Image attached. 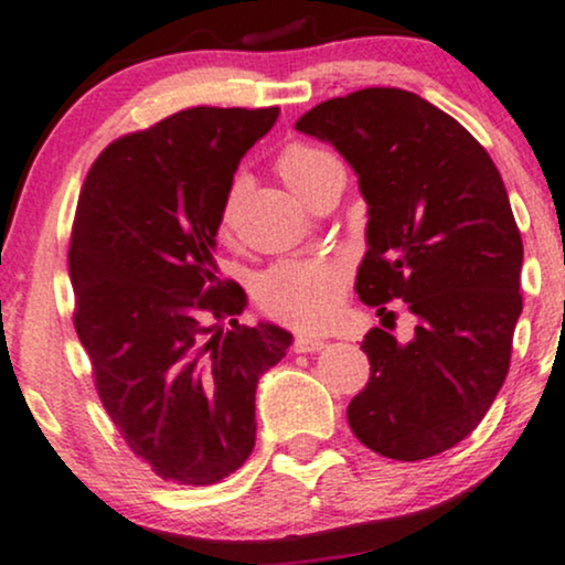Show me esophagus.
I'll list each match as a JSON object with an SVG mask.
<instances>
[{"mask_svg":"<svg viewBox=\"0 0 565 565\" xmlns=\"http://www.w3.org/2000/svg\"><path fill=\"white\" fill-rule=\"evenodd\" d=\"M324 345H327V340L315 338V335H298L294 340V351L296 353H315V351H322Z\"/></svg>","mask_w":565,"mask_h":565,"instance_id":"34e87169","label":"esophagus"}]
</instances>
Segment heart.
Instances as JSON below:
<instances>
[{"instance_id": "1", "label": "heart", "mask_w": 565, "mask_h": 565, "mask_svg": "<svg viewBox=\"0 0 565 565\" xmlns=\"http://www.w3.org/2000/svg\"><path fill=\"white\" fill-rule=\"evenodd\" d=\"M338 167L330 151L311 143H288L277 157V172L294 193L303 201L322 183L327 172ZM241 185L230 188L220 209V230L227 233L233 225L235 201ZM348 267L343 259H296L269 267L254 285V298L264 315L280 319L301 330H322L335 319L345 298Z\"/></svg>"}]
</instances>
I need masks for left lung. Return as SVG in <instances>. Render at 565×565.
Masks as SVG:
<instances>
[{
  "label": "left lung",
  "instance_id": "8db88e82",
  "mask_svg": "<svg viewBox=\"0 0 565 565\" xmlns=\"http://www.w3.org/2000/svg\"><path fill=\"white\" fill-rule=\"evenodd\" d=\"M332 143L369 204L356 294L401 301L414 340L372 327L369 382L348 406L366 448L422 461L484 419L511 366L524 246L495 162L461 122L403 88H361L298 117ZM393 315V311H390Z\"/></svg>",
  "mask_w": 565,
  "mask_h": 565
}]
</instances>
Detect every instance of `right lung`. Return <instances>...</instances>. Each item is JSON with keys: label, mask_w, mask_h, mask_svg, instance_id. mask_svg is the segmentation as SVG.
Returning a JSON list of instances; mask_svg holds the SVG:
<instances>
[{"label": "right lung", "mask_w": 565, "mask_h": 565, "mask_svg": "<svg viewBox=\"0 0 565 565\" xmlns=\"http://www.w3.org/2000/svg\"><path fill=\"white\" fill-rule=\"evenodd\" d=\"M280 107H193L120 136L90 164L70 235L73 324L99 401L164 482L206 487L246 463L256 385L290 332L238 324L214 264L241 157ZM231 319L222 331L209 321Z\"/></svg>", "instance_id": "right-lung-1"}]
</instances>
